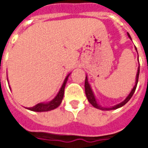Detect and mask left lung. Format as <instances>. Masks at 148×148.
I'll return each instance as SVG.
<instances>
[{
    "label": "left lung",
    "mask_w": 148,
    "mask_h": 148,
    "mask_svg": "<svg viewBox=\"0 0 148 148\" xmlns=\"http://www.w3.org/2000/svg\"><path fill=\"white\" fill-rule=\"evenodd\" d=\"M127 36H129V38H131L130 35L127 33ZM139 75H140V66L138 68V72H137L136 74V85H135V86L133 87V89L131 91V93H129V95L127 97V98L124 100L123 102L120 103V104H118L116 106H113V107H112V108H104V107H101L100 106H98V104L97 103V101L95 99V97L93 95V93L92 90H91V88H90V84L88 83V78L87 77H86V81H85V91H86V97L88 101H89V102L93 106V107H95L97 109H101V110H112V109H116L118 108H121L123 106H124L126 103L131 99V97H132V95L135 93V90L136 89L137 86V83H138V80H139Z\"/></svg>",
    "instance_id": "obj_1"
}]
</instances>
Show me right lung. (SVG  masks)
<instances>
[{
	"mask_svg": "<svg viewBox=\"0 0 148 148\" xmlns=\"http://www.w3.org/2000/svg\"><path fill=\"white\" fill-rule=\"evenodd\" d=\"M68 77H69V75L66 77V79L64 80V82L62 84V86L61 89L59 90L58 93L57 94V96L55 97L51 102L46 103V104H44V103H39V104H37L36 106H35L34 107L27 108V109H29L31 111L35 112H47L52 110V109H55L57 107H58V106H60L62 101V98H63L64 89L65 86H66V82H67Z\"/></svg>",
	"mask_w": 148,
	"mask_h": 148,
	"instance_id": "right-lung-1",
	"label": "right lung"
}]
</instances>
